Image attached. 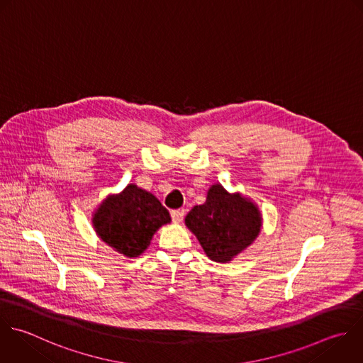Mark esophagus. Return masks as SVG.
I'll return each instance as SVG.
<instances>
[{"instance_id": "esophagus-1", "label": "esophagus", "mask_w": 363, "mask_h": 363, "mask_svg": "<svg viewBox=\"0 0 363 363\" xmlns=\"http://www.w3.org/2000/svg\"><path fill=\"white\" fill-rule=\"evenodd\" d=\"M172 220L176 223V224H180L182 221H183V218H184V210H173L172 213Z\"/></svg>"}]
</instances>
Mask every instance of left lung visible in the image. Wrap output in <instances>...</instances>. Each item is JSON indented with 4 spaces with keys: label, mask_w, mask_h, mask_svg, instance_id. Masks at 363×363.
Segmentation results:
<instances>
[{
    "label": "left lung",
    "mask_w": 363,
    "mask_h": 363,
    "mask_svg": "<svg viewBox=\"0 0 363 363\" xmlns=\"http://www.w3.org/2000/svg\"><path fill=\"white\" fill-rule=\"evenodd\" d=\"M184 223L206 255L225 264L255 241L262 227V216L251 199L241 193H228L216 183L208 189L206 203L194 206Z\"/></svg>",
    "instance_id": "obj_1"
}]
</instances>
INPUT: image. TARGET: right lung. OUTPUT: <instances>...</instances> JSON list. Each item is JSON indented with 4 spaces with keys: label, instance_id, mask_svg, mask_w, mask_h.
<instances>
[{
    "label": "right lung",
    "instance_id": "obj_1",
    "mask_svg": "<svg viewBox=\"0 0 363 363\" xmlns=\"http://www.w3.org/2000/svg\"><path fill=\"white\" fill-rule=\"evenodd\" d=\"M170 221L162 203L133 183L121 193L108 196L92 216L98 237L128 258L143 254L155 233Z\"/></svg>",
    "mask_w": 363,
    "mask_h": 363
}]
</instances>
